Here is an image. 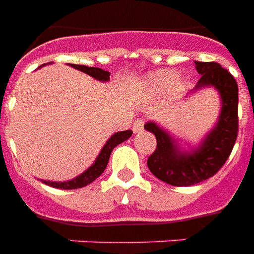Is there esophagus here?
Here are the masks:
<instances>
[{"mask_svg": "<svg viewBox=\"0 0 254 254\" xmlns=\"http://www.w3.org/2000/svg\"><path fill=\"white\" fill-rule=\"evenodd\" d=\"M144 129V121L141 118H138L136 121L133 122V132L134 133H140L143 132Z\"/></svg>", "mask_w": 254, "mask_h": 254, "instance_id": "obj_1", "label": "esophagus"}]
</instances>
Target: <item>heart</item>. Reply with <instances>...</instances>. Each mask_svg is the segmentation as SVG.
<instances>
[{
    "instance_id": "b5f03b06",
    "label": "heart",
    "mask_w": 254,
    "mask_h": 254,
    "mask_svg": "<svg viewBox=\"0 0 254 254\" xmlns=\"http://www.w3.org/2000/svg\"><path fill=\"white\" fill-rule=\"evenodd\" d=\"M143 85L144 88L152 94H160L169 87L171 92H180L185 85V80L181 76L174 77V73L171 70H156L148 73L144 77Z\"/></svg>"
}]
</instances>
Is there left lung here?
<instances>
[{
  "mask_svg": "<svg viewBox=\"0 0 254 254\" xmlns=\"http://www.w3.org/2000/svg\"><path fill=\"white\" fill-rule=\"evenodd\" d=\"M194 65L201 77L193 92L213 87L220 95V114L212 130L196 148L187 151L156 122L144 125L156 137V148L147 160L149 171L173 187H190L215 176L229 159L238 134V84L235 78L218 63L194 61Z\"/></svg>",
  "mask_w": 254,
  "mask_h": 254,
  "instance_id": "1",
  "label": "left lung"
}]
</instances>
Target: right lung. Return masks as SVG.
I'll list each match as a JSON object with an SVG mask.
<instances>
[{
	"label": "right lung",
	"mask_w": 254,
	"mask_h": 254,
	"mask_svg": "<svg viewBox=\"0 0 254 254\" xmlns=\"http://www.w3.org/2000/svg\"><path fill=\"white\" fill-rule=\"evenodd\" d=\"M70 66L74 67V69H78L81 72L87 73L91 77L96 78L99 81H109L110 80V72L107 70H103L100 67H91L85 66V65H74V64H70ZM132 130H124V132H117L111 136L107 143L105 144V147L102 148V151L98 155V158L95 159V162L92 163V166H89L87 170L81 173L80 176H77L73 180H69V181L64 182H54V181H42L43 184H46L49 187L58 188V189H78V188H84L89 185L91 182H94L98 177H100V174L105 171L106 166L109 163V159H110L111 151L114 149V147H117L118 144L124 143L125 140L132 136Z\"/></svg>",
	"instance_id": "obj_1"
}]
</instances>
